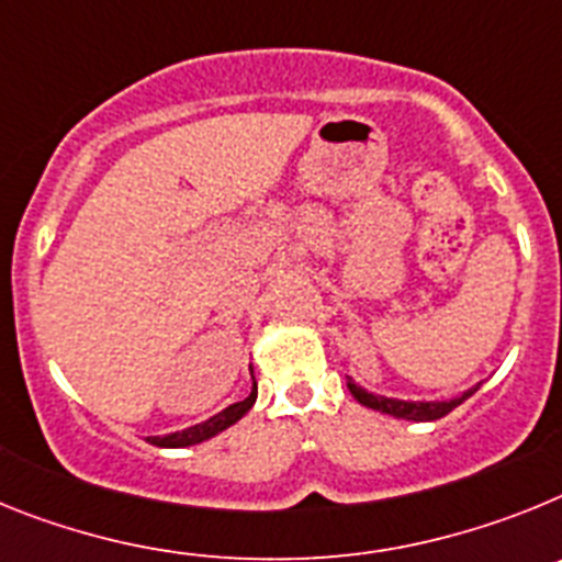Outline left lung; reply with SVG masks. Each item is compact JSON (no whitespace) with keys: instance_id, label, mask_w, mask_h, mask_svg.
Listing matches in <instances>:
<instances>
[{"instance_id":"obj_1","label":"left lung","mask_w":562,"mask_h":562,"mask_svg":"<svg viewBox=\"0 0 562 562\" xmlns=\"http://www.w3.org/2000/svg\"><path fill=\"white\" fill-rule=\"evenodd\" d=\"M477 387H481V384H475V387H470V390H463L461 396L447 398V402H404V398L375 396V393H368L364 387H359L353 379H348V390L353 393L356 402L364 404V407H370V409H379V413H387V416L404 418V422H436V418H443L447 413H452L458 404L467 402V398H470Z\"/></svg>"}]
</instances>
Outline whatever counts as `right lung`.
I'll use <instances>...</instances> for the list:
<instances>
[{
	"instance_id": "1",
	"label": "right lung",
	"mask_w": 562,
	"mask_h": 562,
	"mask_svg": "<svg viewBox=\"0 0 562 562\" xmlns=\"http://www.w3.org/2000/svg\"><path fill=\"white\" fill-rule=\"evenodd\" d=\"M254 402H257V382L251 384V393H248V398H243V402H237V404H228L223 413L212 416L209 422L194 424V427L180 429V432H169V436H153L149 438V443H155V447H172L175 450V447H192V443L209 441V438H214L217 432H223V429H228L232 424L240 422L248 409L254 407Z\"/></svg>"
}]
</instances>
